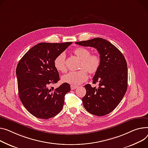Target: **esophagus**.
Here are the masks:
<instances>
[{
    "label": "esophagus",
    "instance_id": "34e87169",
    "mask_svg": "<svg viewBox=\"0 0 148 148\" xmlns=\"http://www.w3.org/2000/svg\"><path fill=\"white\" fill-rule=\"evenodd\" d=\"M78 87V86H74V85H71V90H74L75 88H77Z\"/></svg>",
    "mask_w": 148,
    "mask_h": 148
}]
</instances>
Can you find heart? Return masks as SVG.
<instances>
[{
  "label": "heart",
  "mask_w": 148,
  "mask_h": 148,
  "mask_svg": "<svg viewBox=\"0 0 148 148\" xmlns=\"http://www.w3.org/2000/svg\"><path fill=\"white\" fill-rule=\"evenodd\" d=\"M73 52L82 61L80 68L83 69L78 71H70L66 73L62 77V80L71 85H78L87 79L86 71L90 74H95L97 72L100 67L101 60L98 55H91L89 49L85 47H77L74 49ZM54 66L58 71L65 72L66 71L65 53L59 54L55 58Z\"/></svg>",
  "instance_id": "b5f03b06"
}]
</instances>
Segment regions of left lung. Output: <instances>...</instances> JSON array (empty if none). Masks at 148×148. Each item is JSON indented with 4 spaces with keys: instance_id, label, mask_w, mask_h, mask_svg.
I'll return each instance as SVG.
<instances>
[{
    "instance_id": "left-lung-1",
    "label": "left lung",
    "mask_w": 148,
    "mask_h": 148,
    "mask_svg": "<svg viewBox=\"0 0 148 148\" xmlns=\"http://www.w3.org/2000/svg\"><path fill=\"white\" fill-rule=\"evenodd\" d=\"M75 43L93 47L100 55L101 63L95 73L93 83L84 86L86 95L82 98L83 106L89 113L103 116L111 112L119 105L127 88V64L123 53L112 43L102 38H95Z\"/></svg>"
}]
</instances>
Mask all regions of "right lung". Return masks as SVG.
<instances>
[{"instance_id":"add662e5","label":"right lung","mask_w":148,"mask_h":148,"mask_svg":"<svg viewBox=\"0 0 148 148\" xmlns=\"http://www.w3.org/2000/svg\"><path fill=\"white\" fill-rule=\"evenodd\" d=\"M71 44L40 43L29 49L17 65L19 99L25 109L38 119H51L62 109L65 95L71 90L70 84L64 83L55 89L49 86L60 80L54 66L55 58Z\"/></svg>"}]
</instances>
